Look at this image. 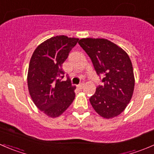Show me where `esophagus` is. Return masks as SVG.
Listing matches in <instances>:
<instances>
[{"label": "esophagus", "mask_w": 154, "mask_h": 154, "mask_svg": "<svg viewBox=\"0 0 154 154\" xmlns=\"http://www.w3.org/2000/svg\"><path fill=\"white\" fill-rule=\"evenodd\" d=\"M77 87H78V88H80V89H82V88L84 87V83H81L80 84H79L78 86H77Z\"/></svg>", "instance_id": "obj_1"}]
</instances>
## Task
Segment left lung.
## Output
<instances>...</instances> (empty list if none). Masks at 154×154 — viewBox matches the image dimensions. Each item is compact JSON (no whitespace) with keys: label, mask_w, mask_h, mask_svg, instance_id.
<instances>
[{"label":"left lung","mask_w":154,"mask_h":154,"mask_svg":"<svg viewBox=\"0 0 154 154\" xmlns=\"http://www.w3.org/2000/svg\"><path fill=\"white\" fill-rule=\"evenodd\" d=\"M79 45L91 58L94 69L103 77L89 100L104 119L120 115L133 96L135 78L131 60L122 48L106 38H81Z\"/></svg>","instance_id":"left-lung-1"}]
</instances>
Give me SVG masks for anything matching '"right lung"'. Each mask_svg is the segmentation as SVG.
Wrapping results in <instances>:
<instances>
[{
    "mask_svg": "<svg viewBox=\"0 0 154 154\" xmlns=\"http://www.w3.org/2000/svg\"><path fill=\"white\" fill-rule=\"evenodd\" d=\"M79 38L66 35L51 37L34 51L29 61L27 86L35 105L48 117L63 114L75 97L76 86L64 77L63 63Z\"/></svg>",
    "mask_w": 154,
    "mask_h": 154,
    "instance_id": "add662e5",
    "label": "right lung"
}]
</instances>
